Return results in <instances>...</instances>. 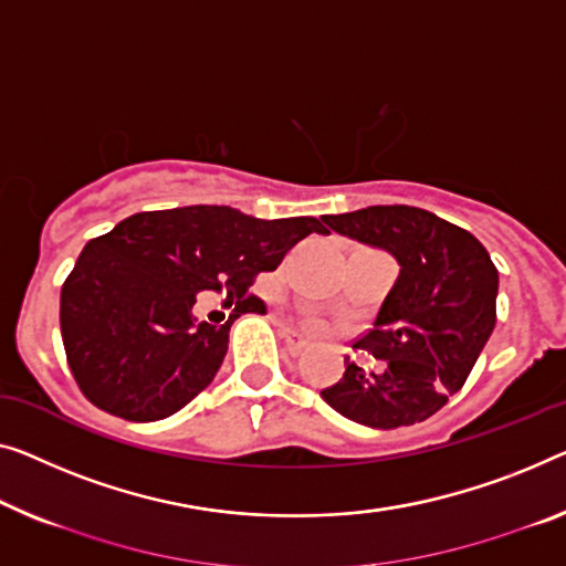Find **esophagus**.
Returning a JSON list of instances; mask_svg holds the SVG:
<instances>
[{
	"mask_svg": "<svg viewBox=\"0 0 566 566\" xmlns=\"http://www.w3.org/2000/svg\"><path fill=\"white\" fill-rule=\"evenodd\" d=\"M282 337H284L286 348L294 350V353H300V350L307 348V340H305V337H302L297 331H290V327H282Z\"/></svg>",
	"mask_w": 566,
	"mask_h": 566,
	"instance_id": "esophagus-1",
	"label": "esophagus"
}]
</instances>
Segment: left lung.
<instances>
[{
    "mask_svg": "<svg viewBox=\"0 0 566 566\" xmlns=\"http://www.w3.org/2000/svg\"><path fill=\"white\" fill-rule=\"evenodd\" d=\"M323 221L389 251L401 274L353 345L381 368L345 360V374L319 394L337 415L374 429L429 419L465 386L493 333L499 269L470 231L415 206H368Z\"/></svg>",
    "mask_w": 566,
    "mask_h": 566,
    "instance_id": "8db88e82",
    "label": "left lung"
}]
</instances>
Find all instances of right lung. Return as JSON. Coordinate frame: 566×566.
Returning <instances> with one entry per match:
<instances>
[{
  "mask_svg": "<svg viewBox=\"0 0 566 566\" xmlns=\"http://www.w3.org/2000/svg\"><path fill=\"white\" fill-rule=\"evenodd\" d=\"M327 233L312 216L261 221L229 206L149 210L88 241L61 290V335L71 374L94 407L129 421L180 411L213 381L249 294L294 243ZM198 291L235 301L223 326L196 324Z\"/></svg>",
  "mask_w": 566,
  "mask_h": 566,
  "instance_id": "obj_1",
  "label": "right lung"
}]
</instances>
